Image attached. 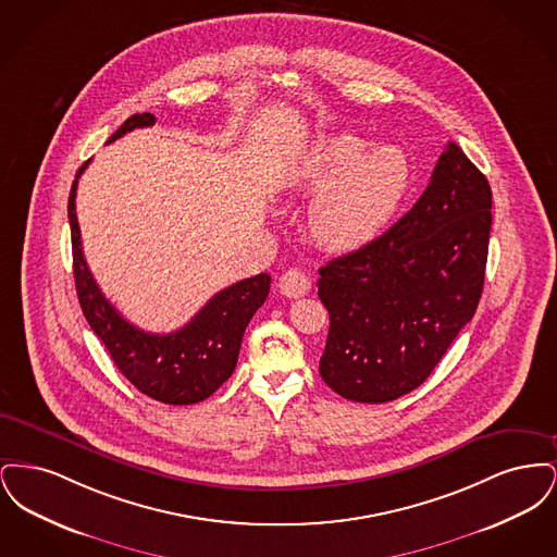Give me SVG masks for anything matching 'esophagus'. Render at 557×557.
Returning a JSON list of instances; mask_svg holds the SVG:
<instances>
[{
    "instance_id": "1",
    "label": "esophagus",
    "mask_w": 557,
    "mask_h": 557,
    "mask_svg": "<svg viewBox=\"0 0 557 557\" xmlns=\"http://www.w3.org/2000/svg\"><path fill=\"white\" fill-rule=\"evenodd\" d=\"M280 290L284 292L286 296H290V298H298V296H305L307 292L311 290V282H309L305 271L288 269L280 277Z\"/></svg>"
}]
</instances>
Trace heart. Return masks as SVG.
Here are the masks:
<instances>
[{
    "instance_id": "heart-1",
    "label": "heart",
    "mask_w": 557,
    "mask_h": 557,
    "mask_svg": "<svg viewBox=\"0 0 557 557\" xmlns=\"http://www.w3.org/2000/svg\"><path fill=\"white\" fill-rule=\"evenodd\" d=\"M368 147L352 133L323 135L292 169L296 186L321 187L309 225L330 250L352 252L380 238L413 184V162L400 146Z\"/></svg>"
}]
</instances>
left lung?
Returning <instances> with one entry per match:
<instances>
[{"label": "left lung", "mask_w": 557, "mask_h": 557, "mask_svg": "<svg viewBox=\"0 0 557 557\" xmlns=\"http://www.w3.org/2000/svg\"><path fill=\"white\" fill-rule=\"evenodd\" d=\"M491 207L486 177L449 141L411 211L366 248L319 269L330 313L319 373L334 393L395 400L438 366L476 313Z\"/></svg>", "instance_id": "left-lung-1"}]
</instances>
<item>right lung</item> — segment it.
Returning a JSON list of instances; mask_svg holds the SVG:
<instances>
[{"instance_id":"right-lung-1","label":"right lung","mask_w":557,"mask_h":557,"mask_svg":"<svg viewBox=\"0 0 557 557\" xmlns=\"http://www.w3.org/2000/svg\"><path fill=\"white\" fill-rule=\"evenodd\" d=\"M154 121L150 112L133 114L108 144L133 129L152 127ZM87 164L89 160L81 164L69 194L73 271L83 315L107 346L114 366L139 393L169 405H191L211 397L236 370L244 330L265 302L271 275L259 273L216 292L177 332L150 334L135 327L107 300L83 257L75 196Z\"/></svg>"}]
</instances>
